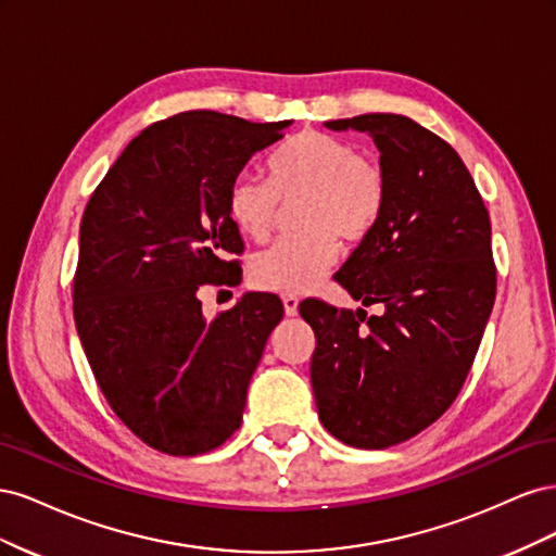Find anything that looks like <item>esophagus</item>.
<instances>
[{"label": "esophagus", "mask_w": 556, "mask_h": 556, "mask_svg": "<svg viewBox=\"0 0 556 556\" xmlns=\"http://www.w3.org/2000/svg\"><path fill=\"white\" fill-rule=\"evenodd\" d=\"M282 306H285V315L294 317L299 313V299L294 294H282Z\"/></svg>", "instance_id": "obj_1"}]
</instances>
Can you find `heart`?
Masks as SVG:
<instances>
[{"mask_svg":"<svg viewBox=\"0 0 556 556\" xmlns=\"http://www.w3.org/2000/svg\"><path fill=\"white\" fill-rule=\"evenodd\" d=\"M268 180L243 172L229 182L225 208L245 239L266 241L280 201L304 197L301 233L262 250L250 264L260 290L304 294L339 260V237L357 243L371 233L387 206L382 166L345 139L306 129L285 141L266 162Z\"/></svg>","mask_w":556,"mask_h":556,"instance_id":"b5f03b06","label":"heart"}]
</instances>
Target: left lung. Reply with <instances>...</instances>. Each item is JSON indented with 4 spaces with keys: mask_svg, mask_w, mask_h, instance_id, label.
<instances>
[{
    "mask_svg": "<svg viewBox=\"0 0 556 556\" xmlns=\"http://www.w3.org/2000/svg\"><path fill=\"white\" fill-rule=\"evenodd\" d=\"M329 129L380 150L387 206L333 278L382 315L306 299L319 422L345 445L384 450L433 425L473 366L496 296L492 225L466 164L406 115L364 113Z\"/></svg>",
    "mask_w": 556,
    "mask_h": 556,
    "instance_id": "1",
    "label": "left lung"
}]
</instances>
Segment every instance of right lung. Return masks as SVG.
Wrapping results in <instances>:
<instances>
[{
    "mask_svg": "<svg viewBox=\"0 0 556 556\" xmlns=\"http://www.w3.org/2000/svg\"><path fill=\"white\" fill-rule=\"evenodd\" d=\"M280 123L190 111L148 125L113 162L80 220L74 319L94 380L123 425L174 457L241 427L248 382L282 319L274 294H245L206 319L201 285H239L243 241L229 182L282 139Z\"/></svg>",
    "mask_w": 556,
    "mask_h": 556,
    "instance_id": "obj_1",
    "label": "right lung"
}]
</instances>
